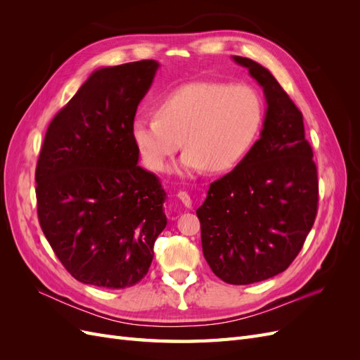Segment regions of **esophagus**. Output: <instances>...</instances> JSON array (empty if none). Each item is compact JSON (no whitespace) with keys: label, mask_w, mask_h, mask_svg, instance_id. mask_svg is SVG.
Returning <instances> with one entry per match:
<instances>
[{"label":"esophagus","mask_w":360,"mask_h":360,"mask_svg":"<svg viewBox=\"0 0 360 360\" xmlns=\"http://www.w3.org/2000/svg\"><path fill=\"white\" fill-rule=\"evenodd\" d=\"M177 198L183 202L184 207H188V209H191V207H192V198H191V195H189L188 192L179 191V192H177Z\"/></svg>","instance_id":"obj_1"}]
</instances>
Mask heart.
I'll return each mask as SVG.
<instances>
[{
	"label": "heart",
	"mask_w": 360,
	"mask_h": 360,
	"mask_svg": "<svg viewBox=\"0 0 360 360\" xmlns=\"http://www.w3.org/2000/svg\"><path fill=\"white\" fill-rule=\"evenodd\" d=\"M264 106L248 84L198 81L160 97L156 117H136L132 139L144 165L162 172L183 146V172L230 171L252 148Z\"/></svg>",
	"instance_id": "obj_1"
}]
</instances>
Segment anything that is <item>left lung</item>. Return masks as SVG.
<instances>
[{
  "mask_svg": "<svg viewBox=\"0 0 360 360\" xmlns=\"http://www.w3.org/2000/svg\"><path fill=\"white\" fill-rule=\"evenodd\" d=\"M266 96L261 138L210 184L197 210L202 254L226 284L248 285L284 271L300 252L319 209V177L303 115L266 68L245 57Z\"/></svg>",
  "mask_w": 360,
  "mask_h": 360,
  "instance_id": "8db88e82",
  "label": "left lung"
}]
</instances>
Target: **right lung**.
Instances as JSON below:
<instances>
[{"instance_id": "right-lung-1", "label": "right lung", "mask_w": 360, "mask_h": 360, "mask_svg": "<svg viewBox=\"0 0 360 360\" xmlns=\"http://www.w3.org/2000/svg\"><path fill=\"white\" fill-rule=\"evenodd\" d=\"M158 68L143 60L93 72L46 130L36 167L39 222L61 264L84 284H138L167 226L165 191L138 165L132 139Z\"/></svg>"}]
</instances>
